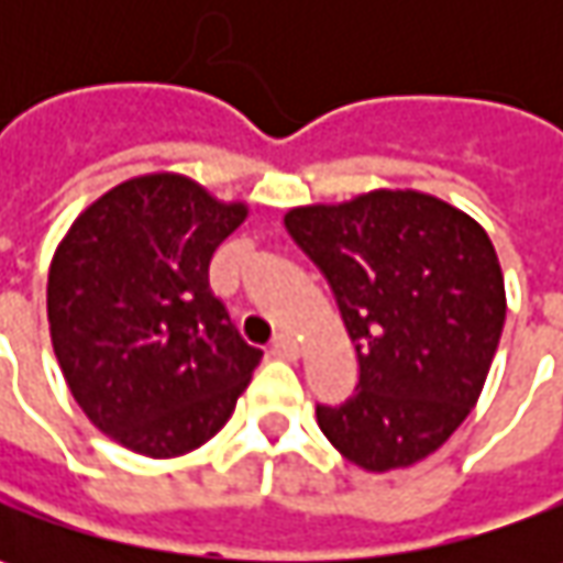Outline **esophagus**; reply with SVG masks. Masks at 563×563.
Segmentation results:
<instances>
[{"mask_svg": "<svg viewBox=\"0 0 563 563\" xmlns=\"http://www.w3.org/2000/svg\"><path fill=\"white\" fill-rule=\"evenodd\" d=\"M269 354L278 360H297L300 357V344H297L291 335H278L272 341Z\"/></svg>", "mask_w": 563, "mask_h": 563, "instance_id": "obj_1", "label": "esophagus"}]
</instances>
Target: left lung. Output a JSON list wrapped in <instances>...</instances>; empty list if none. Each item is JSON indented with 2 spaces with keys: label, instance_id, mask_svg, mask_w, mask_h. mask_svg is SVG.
<instances>
[{
  "label": "left lung",
  "instance_id": "1",
  "mask_svg": "<svg viewBox=\"0 0 563 563\" xmlns=\"http://www.w3.org/2000/svg\"><path fill=\"white\" fill-rule=\"evenodd\" d=\"M291 238L335 291L357 347V391L316 407L319 429L369 473L429 457L483 395L508 297L486 228L422 190L294 206Z\"/></svg>",
  "mask_w": 563,
  "mask_h": 563
}]
</instances>
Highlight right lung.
Instances as JSON below:
<instances>
[{
    "label": "right lung",
    "mask_w": 563,
    "mask_h": 563,
    "mask_svg": "<svg viewBox=\"0 0 563 563\" xmlns=\"http://www.w3.org/2000/svg\"><path fill=\"white\" fill-rule=\"evenodd\" d=\"M247 212L153 172L106 190L55 247V360L87 420L134 454L163 461L209 442L263 360L209 288L212 253Z\"/></svg>",
    "instance_id": "right-lung-1"
}]
</instances>
